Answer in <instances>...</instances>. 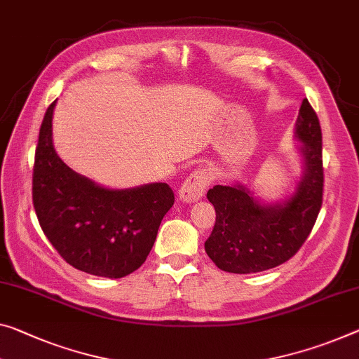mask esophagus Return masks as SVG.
I'll return each mask as SVG.
<instances>
[{
	"label": "esophagus",
	"mask_w": 359,
	"mask_h": 359,
	"mask_svg": "<svg viewBox=\"0 0 359 359\" xmlns=\"http://www.w3.org/2000/svg\"><path fill=\"white\" fill-rule=\"evenodd\" d=\"M208 183H210V175H208L207 170H196V172H192L180 187V201L184 203H192L202 198L203 194H205Z\"/></svg>",
	"instance_id": "esophagus-1"
}]
</instances>
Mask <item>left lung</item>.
Returning <instances> with one entry per match:
<instances>
[{"instance_id": "8db88e82", "label": "left lung", "mask_w": 359, "mask_h": 359, "mask_svg": "<svg viewBox=\"0 0 359 359\" xmlns=\"http://www.w3.org/2000/svg\"><path fill=\"white\" fill-rule=\"evenodd\" d=\"M302 175L292 189L266 202L247 184H217L207 192L217 222L205 252L219 269L266 271L287 262L310 236L323 205V135L318 115L303 99L294 130Z\"/></svg>"}]
</instances>
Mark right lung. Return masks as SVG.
I'll use <instances>...</instances> for the list:
<instances>
[{
	"label": "right lung",
	"mask_w": 359,
	"mask_h": 359,
	"mask_svg": "<svg viewBox=\"0 0 359 359\" xmlns=\"http://www.w3.org/2000/svg\"><path fill=\"white\" fill-rule=\"evenodd\" d=\"M43 118L33 168V205L59 255L93 276L118 279L146 262L158 226L175 203L165 183L106 187L76 173L54 149L53 115Z\"/></svg>",
	"instance_id": "right-lung-1"
}]
</instances>
